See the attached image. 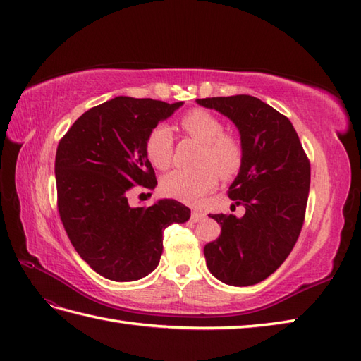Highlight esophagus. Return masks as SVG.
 Wrapping results in <instances>:
<instances>
[{"label": "esophagus", "instance_id": "esophagus-1", "mask_svg": "<svg viewBox=\"0 0 361 361\" xmlns=\"http://www.w3.org/2000/svg\"><path fill=\"white\" fill-rule=\"evenodd\" d=\"M204 213L202 212H191V221H193V222H199V221H201L202 218H204Z\"/></svg>", "mask_w": 361, "mask_h": 361}]
</instances>
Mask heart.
I'll return each instance as SVG.
<instances>
[{"label":"heart","mask_w":361,"mask_h":361,"mask_svg":"<svg viewBox=\"0 0 361 361\" xmlns=\"http://www.w3.org/2000/svg\"><path fill=\"white\" fill-rule=\"evenodd\" d=\"M180 128L190 137L204 143L197 170H174L160 182L164 195L183 204L197 205L205 195L216 188L219 180L231 179L241 170L244 145L236 134L226 131L222 120L212 111L193 108L179 120ZM174 153L173 133L166 125L151 128L145 139V154L159 170L171 165Z\"/></svg>","instance_id":"heart-1"}]
</instances>
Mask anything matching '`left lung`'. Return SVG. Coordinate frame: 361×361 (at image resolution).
<instances>
[{
  "label": "left lung",
  "instance_id": "left-lung-1",
  "mask_svg": "<svg viewBox=\"0 0 361 361\" xmlns=\"http://www.w3.org/2000/svg\"><path fill=\"white\" fill-rule=\"evenodd\" d=\"M238 126L244 162L228 188L243 218L212 214L221 235L204 247L207 267L230 286H253L270 276L298 239L310 187V162L290 120L252 95L197 99ZM235 207V205H233Z\"/></svg>",
  "mask_w": 361,
  "mask_h": 361
}]
</instances>
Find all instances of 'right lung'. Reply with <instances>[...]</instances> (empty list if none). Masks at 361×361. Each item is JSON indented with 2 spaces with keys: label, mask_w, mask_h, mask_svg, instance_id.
<instances>
[{
  "label": "right lung",
  "mask_w": 361,
  "mask_h": 361,
  "mask_svg": "<svg viewBox=\"0 0 361 361\" xmlns=\"http://www.w3.org/2000/svg\"><path fill=\"white\" fill-rule=\"evenodd\" d=\"M180 105L120 95L87 109L59 142L55 179L63 227L82 259L113 281L151 274L164 250L162 231L190 219V208L174 199L148 208L128 204L134 187H156L147 134Z\"/></svg>",
  "instance_id": "right-lung-1"
}]
</instances>
